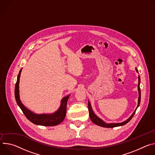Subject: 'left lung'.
Instances as JSON below:
<instances>
[{
  "instance_id": "8db88e82",
  "label": "left lung",
  "mask_w": 155,
  "mask_h": 155,
  "mask_svg": "<svg viewBox=\"0 0 155 155\" xmlns=\"http://www.w3.org/2000/svg\"><path fill=\"white\" fill-rule=\"evenodd\" d=\"M135 71L137 73H139L138 70L137 68H135ZM139 83H138V92H139V98H138V105H137V107L136 108V109L135 110V111H134V113L132 114V115L127 119L126 121L120 123H106L105 121H103L101 119H100L99 117H98L93 111L91 103L90 101L88 100V108H89V116L90 118L91 119V121L95 124L96 125H98L99 126L101 127H108V128H112V127H118V126H122L125 125L126 124H127V123H129L130 119L132 118V117L134 116V115L135 114V113L136 111V110L137 109L140 105V99H141V92H140V76H139Z\"/></svg>"
}]
</instances>
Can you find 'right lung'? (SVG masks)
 <instances>
[{
    "label": "right lung",
    "instance_id": "add662e5",
    "mask_svg": "<svg viewBox=\"0 0 155 155\" xmlns=\"http://www.w3.org/2000/svg\"><path fill=\"white\" fill-rule=\"evenodd\" d=\"M22 68L20 70L17 77L15 89V97L17 104L20 107L27 119L34 124L44 126H54L60 124L65 117L66 113V105L70 95L63 97L61 100V104L59 108L54 113L50 114H36L28 110L21 101L19 94L20 78Z\"/></svg>",
    "mask_w": 155,
    "mask_h": 155
}]
</instances>
